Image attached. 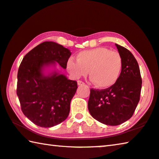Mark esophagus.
<instances>
[{
    "mask_svg": "<svg viewBox=\"0 0 159 159\" xmlns=\"http://www.w3.org/2000/svg\"><path fill=\"white\" fill-rule=\"evenodd\" d=\"M77 84H78V85H84V83L82 81H80V80H78V81H77Z\"/></svg>",
    "mask_w": 159,
    "mask_h": 159,
    "instance_id": "34e87169",
    "label": "esophagus"
}]
</instances>
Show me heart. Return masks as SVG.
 Returning a JSON list of instances; mask_svg holds the SVG:
<instances>
[{
  "label": "heart",
  "instance_id": "b5f03b06",
  "mask_svg": "<svg viewBox=\"0 0 159 159\" xmlns=\"http://www.w3.org/2000/svg\"><path fill=\"white\" fill-rule=\"evenodd\" d=\"M77 61L69 59L67 69L75 78L87 76L89 73L92 82L106 89L113 86L120 76L123 60L118 51L105 47H97L80 52Z\"/></svg>",
  "mask_w": 159,
  "mask_h": 159
}]
</instances>
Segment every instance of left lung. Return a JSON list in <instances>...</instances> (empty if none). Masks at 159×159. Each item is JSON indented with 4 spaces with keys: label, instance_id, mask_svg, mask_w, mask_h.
Masks as SVG:
<instances>
[{
    "label": "left lung",
    "instance_id": "left-lung-1",
    "mask_svg": "<svg viewBox=\"0 0 159 159\" xmlns=\"http://www.w3.org/2000/svg\"><path fill=\"white\" fill-rule=\"evenodd\" d=\"M123 60L118 81L105 89L90 90L88 109L93 118L108 125H118L133 116L140 98L142 77L138 62L129 50L116 44Z\"/></svg>",
    "mask_w": 159,
    "mask_h": 159
}]
</instances>
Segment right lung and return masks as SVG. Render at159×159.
Listing matches in <instances>:
<instances>
[{
	"label": "right lung",
	"mask_w": 159,
	"mask_h": 159,
	"mask_svg": "<svg viewBox=\"0 0 159 159\" xmlns=\"http://www.w3.org/2000/svg\"><path fill=\"white\" fill-rule=\"evenodd\" d=\"M70 50L53 41H45L26 54L17 72V95L24 115L33 123L51 127L66 120L77 82L54 72L44 75V66L56 62L66 69Z\"/></svg>",
	"instance_id": "add662e5"
}]
</instances>
